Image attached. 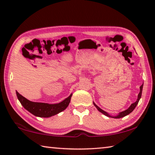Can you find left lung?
<instances>
[{
  "label": "left lung",
  "mask_w": 155,
  "mask_h": 155,
  "mask_svg": "<svg viewBox=\"0 0 155 155\" xmlns=\"http://www.w3.org/2000/svg\"><path fill=\"white\" fill-rule=\"evenodd\" d=\"M143 84L140 86V93H139V94H138L137 99V101H136L135 103H133V104H131V105H130L129 107H128V108L127 110H125V111H122V112L119 113L118 115H115V116H112V115H110L108 114V113L106 112V111H103V109H101V108H100L99 107L97 106L95 103H94V106H95V107H96V109H98L100 112H101L102 114H103L104 115H105L106 116H107V117H113V118H121V117H124V116H126V115H128L129 114H130V113L132 112V111H133V110L135 109V108L136 107V106H137V104H138L139 101H140V98H141V94H142Z\"/></svg>",
  "instance_id": "1"
}]
</instances>
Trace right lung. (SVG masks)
<instances>
[{
	"label": "right lung",
	"instance_id": "add662e5",
	"mask_svg": "<svg viewBox=\"0 0 155 155\" xmlns=\"http://www.w3.org/2000/svg\"><path fill=\"white\" fill-rule=\"evenodd\" d=\"M16 95L21 104L31 114L37 117H49L58 114L59 113L66 109L69 105L72 94H70L67 98L64 100L61 103L56 104L35 103V102L30 101L20 94L18 91H16Z\"/></svg>",
	"mask_w": 155,
	"mask_h": 155
}]
</instances>
